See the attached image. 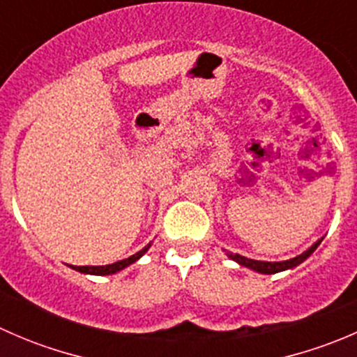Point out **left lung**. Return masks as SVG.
<instances>
[{"mask_svg": "<svg viewBox=\"0 0 357 357\" xmlns=\"http://www.w3.org/2000/svg\"><path fill=\"white\" fill-rule=\"evenodd\" d=\"M323 240V238H321ZM321 240H318V242L314 243L312 247H309L307 250L302 252L301 255H297V257L294 259H289V261H282V262H266V261H254V259H248V257H243V255L240 254H233V252H229L228 257L233 259V261H236L238 264L245 266L248 269H254V271L257 273H262V275H275V273H280V271H285V269H291L295 268V266H298L301 262H304L305 259L309 257V255L312 254V252L318 248L319 243H321Z\"/></svg>", "mask_w": 357, "mask_h": 357, "instance_id": "left-lung-1", "label": "left lung"}]
</instances>
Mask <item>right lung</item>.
Returning <instances> with one entry per match:
<instances>
[{
  "mask_svg": "<svg viewBox=\"0 0 357 357\" xmlns=\"http://www.w3.org/2000/svg\"><path fill=\"white\" fill-rule=\"evenodd\" d=\"M150 245H152V243H149V245H146V247H143L142 250L136 252V254L131 255V257L122 259V261L114 262V264H107V266H72V268H74L75 271H79V273H86V275H98V276L114 275V273L122 271V269L128 268L129 264H132V262L138 261V259L142 257V255L145 254L146 250H149Z\"/></svg>",
  "mask_w": 357,
  "mask_h": 357,
  "instance_id": "add662e5",
  "label": "right lung"
}]
</instances>
